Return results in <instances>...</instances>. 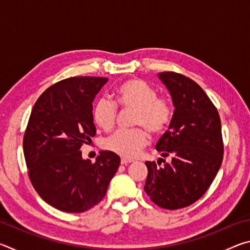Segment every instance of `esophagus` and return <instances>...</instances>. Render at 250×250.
Masks as SVG:
<instances>
[{
	"instance_id": "1",
	"label": "esophagus",
	"mask_w": 250,
	"mask_h": 250,
	"mask_svg": "<svg viewBox=\"0 0 250 250\" xmlns=\"http://www.w3.org/2000/svg\"><path fill=\"white\" fill-rule=\"evenodd\" d=\"M132 162H133V160H131V159H126V158H122L121 159V164H122V166H126V164L132 163Z\"/></svg>"
}]
</instances>
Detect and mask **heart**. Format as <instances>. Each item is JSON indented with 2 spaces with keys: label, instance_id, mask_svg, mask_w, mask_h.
<instances>
[{
  "label": "heart",
  "instance_id": "1",
  "mask_svg": "<svg viewBox=\"0 0 250 250\" xmlns=\"http://www.w3.org/2000/svg\"><path fill=\"white\" fill-rule=\"evenodd\" d=\"M116 98L122 109L134 110L133 125L145 127L150 134L160 135L170 126L173 119L171 103L166 97L159 96L158 91L143 80H125L117 88ZM117 116V104L107 98H100L92 110L94 121L104 131H110L115 126ZM144 129L117 131L105 141V147L125 158H133L147 142V130Z\"/></svg>",
  "mask_w": 250,
  "mask_h": 250
}]
</instances>
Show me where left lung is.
I'll use <instances>...</instances> for the list:
<instances>
[{"mask_svg":"<svg viewBox=\"0 0 250 250\" xmlns=\"http://www.w3.org/2000/svg\"><path fill=\"white\" fill-rule=\"evenodd\" d=\"M161 79L170 91L174 113L168 130L156 143L162 157L146 161L145 191L166 209H179L204 195L222 166L224 145L221 118L205 91L184 75L164 71ZM162 160L165 166L158 168Z\"/></svg>","mask_w":250,"mask_h":250,"instance_id":"8db88e82","label":"left lung"}]
</instances>
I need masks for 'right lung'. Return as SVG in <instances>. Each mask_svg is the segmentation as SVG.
Masks as SVG:
<instances>
[{
    "mask_svg": "<svg viewBox=\"0 0 250 250\" xmlns=\"http://www.w3.org/2000/svg\"><path fill=\"white\" fill-rule=\"evenodd\" d=\"M108 82L71 77L47 88L34 104L23 139L28 176L39 195L55 208L83 213L98 204L119 167L120 158L101 151L96 162L80 147L96 135L92 101Z\"/></svg>",
    "mask_w": 250,
    "mask_h": 250,
    "instance_id": "right-lung-1",
    "label": "right lung"
}]
</instances>
